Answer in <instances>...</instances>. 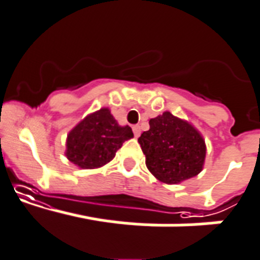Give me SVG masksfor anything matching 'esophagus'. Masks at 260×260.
I'll return each mask as SVG.
<instances>
[{"label":"esophagus","instance_id":"34e87169","mask_svg":"<svg viewBox=\"0 0 260 260\" xmlns=\"http://www.w3.org/2000/svg\"><path fill=\"white\" fill-rule=\"evenodd\" d=\"M133 132H134L135 138H138L140 135V132H142V128H140L139 125H134V126H133Z\"/></svg>","mask_w":260,"mask_h":260}]
</instances>
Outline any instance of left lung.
Returning <instances> with one entry per match:
<instances>
[{"instance_id": "left-lung-1", "label": "left lung", "mask_w": 260, "mask_h": 260, "mask_svg": "<svg viewBox=\"0 0 260 260\" xmlns=\"http://www.w3.org/2000/svg\"><path fill=\"white\" fill-rule=\"evenodd\" d=\"M149 126L138 142L153 176L165 184H179L202 171L206 142L191 123L166 111L150 118Z\"/></svg>"}]
</instances>
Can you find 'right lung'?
Here are the masks:
<instances>
[{"label":"right lung","mask_w":260,"mask_h":260,"mask_svg":"<svg viewBox=\"0 0 260 260\" xmlns=\"http://www.w3.org/2000/svg\"><path fill=\"white\" fill-rule=\"evenodd\" d=\"M133 137L130 126H120L108 108H101L69 133L65 154L80 169H98L112 160L122 143Z\"/></svg>","instance_id":"obj_1"}]
</instances>
